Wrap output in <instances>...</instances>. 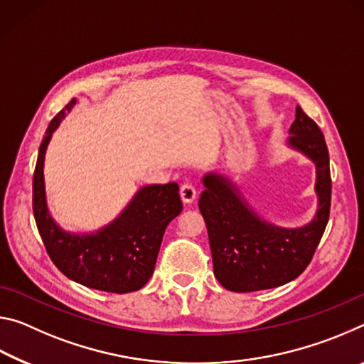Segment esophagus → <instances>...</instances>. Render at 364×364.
Listing matches in <instances>:
<instances>
[{"label":"esophagus","mask_w":364,"mask_h":364,"mask_svg":"<svg viewBox=\"0 0 364 364\" xmlns=\"http://www.w3.org/2000/svg\"><path fill=\"white\" fill-rule=\"evenodd\" d=\"M180 196H181V200L184 202V204H191V202H194V199H196L197 191L191 183H184L180 189Z\"/></svg>","instance_id":"1"}]
</instances>
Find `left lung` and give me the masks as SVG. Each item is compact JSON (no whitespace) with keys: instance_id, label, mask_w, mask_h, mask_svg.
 Here are the masks:
<instances>
[{"instance_id":"left-lung-1","label":"left lung","mask_w":364,"mask_h":364,"mask_svg":"<svg viewBox=\"0 0 364 364\" xmlns=\"http://www.w3.org/2000/svg\"><path fill=\"white\" fill-rule=\"evenodd\" d=\"M289 149L311 160L316 170V213L299 228L264 220L239 184L225 173L202 178L199 208L205 220L215 278L228 291L254 292L294 281L310 263L329 220L331 171L324 134L300 106L286 139Z\"/></svg>"}]
</instances>
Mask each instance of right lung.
I'll list each match as a JSON object with an SVG mask.
<instances>
[{
  "label": "right lung",
  "mask_w": 364,
  "mask_h": 364,
  "mask_svg": "<svg viewBox=\"0 0 364 364\" xmlns=\"http://www.w3.org/2000/svg\"><path fill=\"white\" fill-rule=\"evenodd\" d=\"M77 100L49 123L41 141L33 175V215L53 263L67 278L90 289L127 294L139 291L151 279L160 244L168 223L183 204L176 183L141 186L125 208L95 231H65L49 212L45 159L54 132Z\"/></svg>",
  "instance_id": "right-lung-1"
}]
</instances>
